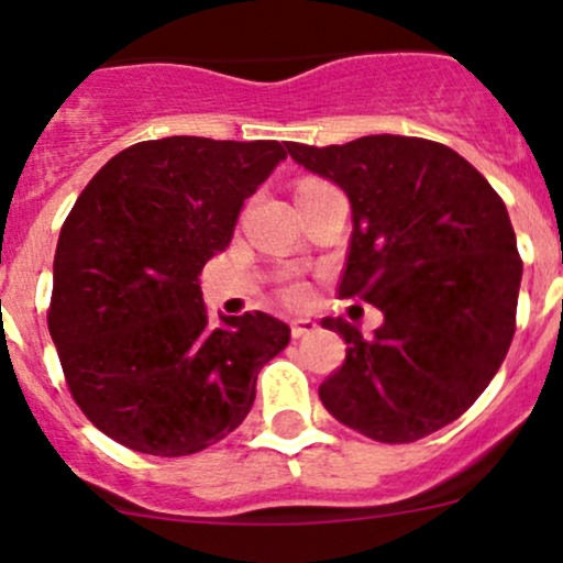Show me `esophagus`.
I'll list each match as a JSON object with an SVG mask.
<instances>
[{
	"instance_id": "1",
	"label": "esophagus",
	"mask_w": 563,
	"mask_h": 563,
	"mask_svg": "<svg viewBox=\"0 0 563 563\" xmlns=\"http://www.w3.org/2000/svg\"><path fill=\"white\" fill-rule=\"evenodd\" d=\"M314 331H318V322H314V320L301 318V320L290 322V335H294V339H303V335H309Z\"/></svg>"
}]
</instances>
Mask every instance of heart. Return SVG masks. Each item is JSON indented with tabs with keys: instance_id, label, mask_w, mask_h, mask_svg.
<instances>
[{
	"instance_id": "obj_1",
	"label": "heart",
	"mask_w": 563,
	"mask_h": 563,
	"mask_svg": "<svg viewBox=\"0 0 563 563\" xmlns=\"http://www.w3.org/2000/svg\"><path fill=\"white\" fill-rule=\"evenodd\" d=\"M314 183H318V179H303V183H301L299 187H303V185H314Z\"/></svg>"
}]
</instances>
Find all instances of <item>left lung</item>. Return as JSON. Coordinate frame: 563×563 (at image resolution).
Wrapping results in <instances>:
<instances>
[{"instance_id":"obj_1","label":"left lung","mask_w":563,"mask_h":563,"mask_svg":"<svg viewBox=\"0 0 563 563\" xmlns=\"http://www.w3.org/2000/svg\"><path fill=\"white\" fill-rule=\"evenodd\" d=\"M286 147L346 192L352 241L339 290L384 312L371 341L341 318L322 320L349 344L320 386L322 405L378 442L434 434L487 389L514 339L521 260L506 203L431 140L367 134Z\"/></svg>"}]
</instances>
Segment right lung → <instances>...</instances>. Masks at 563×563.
<instances>
[{"label":"right lung","mask_w":563,"mask_h":563,"mask_svg":"<svg viewBox=\"0 0 563 563\" xmlns=\"http://www.w3.org/2000/svg\"><path fill=\"white\" fill-rule=\"evenodd\" d=\"M280 161L275 140L137 142L70 209L49 335L76 405L124 448L179 457L224 439L249 416L262 367L288 346L290 328L267 312L211 325L198 286Z\"/></svg>","instance_id":"right-lung-1"}]
</instances>
